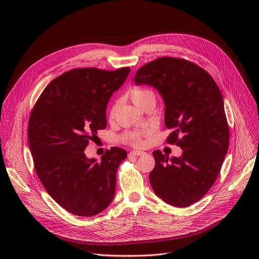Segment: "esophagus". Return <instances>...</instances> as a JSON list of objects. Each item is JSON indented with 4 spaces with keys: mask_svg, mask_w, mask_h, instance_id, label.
Segmentation results:
<instances>
[{
    "mask_svg": "<svg viewBox=\"0 0 259 259\" xmlns=\"http://www.w3.org/2000/svg\"><path fill=\"white\" fill-rule=\"evenodd\" d=\"M141 155H144V152H140V151H132L130 152L129 156L130 157H133V156H141Z\"/></svg>",
    "mask_w": 259,
    "mask_h": 259,
    "instance_id": "34e87169",
    "label": "esophagus"
}]
</instances>
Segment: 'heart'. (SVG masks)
Masks as SVG:
<instances>
[{"mask_svg": "<svg viewBox=\"0 0 259 259\" xmlns=\"http://www.w3.org/2000/svg\"><path fill=\"white\" fill-rule=\"evenodd\" d=\"M128 96L131 99V101L136 105V106H141L143 103L150 101V100H155V94L151 89L147 88H139L135 87L129 90ZM116 114V105H114L109 110V117L114 118ZM122 140L126 143H129L134 146H140L143 144L142 141V133L140 132H128L125 133L122 136Z\"/></svg>", "mask_w": 259, "mask_h": 259, "instance_id": "1", "label": "heart"}]
</instances>
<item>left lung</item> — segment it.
<instances>
[{
	"label": "left lung",
	"instance_id": "8db88e82",
	"mask_svg": "<svg viewBox=\"0 0 259 259\" xmlns=\"http://www.w3.org/2000/svg\"><path fill=\"white\" fill-rule=\"evenodd\" d=\"M134 81L162 95L165 126L171 130L167 142L182 150L181 157L171 159L160 151L153 153L151 186L164 202L190 206L211 189L228 153L230 131L223 95L205 69L180 58L160 57L146 63Z\"/></svg>",
	"mask_w": 259,
	"mask_h": 259
}]
</instances>
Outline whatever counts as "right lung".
Instances as JSON below:
<instances>
[{"label": "right lung", "instance_id": "1", "mask_svg": "<svg viewBox=\"0 0 259 259\" xmlns=\"http://www.w3.org/2000/svg\"><path fill=\"white\" fill-rule=\"evenodd\" d=\"M129 72V67L70 69L44 89L31 110L27 136L35 172L69 213L94 216L114 199L126 151L112 147L99 162L84 151L97 130L105 129L107 102Z\"/></svg>", "mask_w": 259, "mask_h": 259}]
</instances>
